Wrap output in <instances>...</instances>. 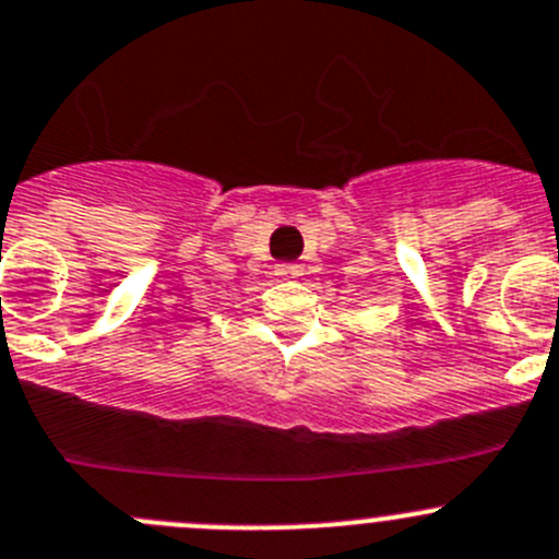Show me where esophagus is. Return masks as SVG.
<instances>
[{"label": "esophagus", "mask_w": 559, "mask_h": 559, "mask_svg": "<svg viewBox=\"0 0 559 559\" xmlns=\"http://www.w3.org/2000/svg\"><path fill=\"white\" fill-rule=\"evenodd\" d=\"M274 274L280 276V280H299L301 269H299V265H294V263H283V265H276Z\"/></svg>", "instance_id": "obj_1"}]
</instances>
